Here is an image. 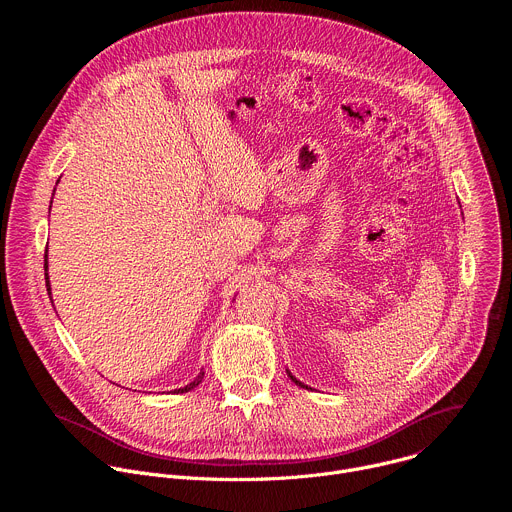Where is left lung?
<instances>
[{"instance_id": "left-lung-1", "label": "left lung", "mask_w": 512, "mask_h": 512, "mask_svg": "<svg viewBox=\"0 0 512 512\" xmlns=\"http://www.w3.org/2000/svg\"><path fill=\"white\" fill-rule=\"evenodd\" d=\"M289 379H291V381H294V383H296V385H300V387H304V389H308V387H306V385H302V383H300V381H298V379H296V377H291V375H289Z\"/></svg>"}]
</instances>
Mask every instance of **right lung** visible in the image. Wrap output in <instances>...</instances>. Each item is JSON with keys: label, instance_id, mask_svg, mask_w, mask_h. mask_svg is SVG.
<instances>
[{"label": "right lung", "instance_id": "obj_1", "mask_svg": "<svg viewBox=\"0 0 512 512\" xmlns=\"http://www.w3.org/2000/svg\"><path fill=\"white\" fill-rule=\"evenodd\" d=\"M48 267V255L44 253V269ZM44 277H46V287H48V296H50V283H48V273H44ZM202 377H204V373L200 371V375L190 383V385H186V387H182V389H178V393H188V391H192L194 387H198L200 385V381H202Z\"/></svg>", "mask_w": 512, "mask_h": 512}]
</instances>
